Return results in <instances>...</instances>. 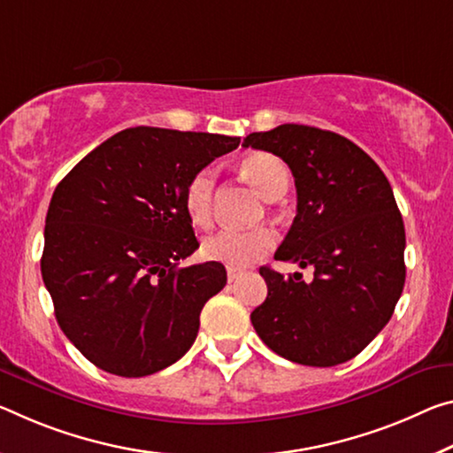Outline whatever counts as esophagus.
<instances>
[{"instance_id": "esophagus-1", "label": "esophagus", "mask_w": 453, "mask_h": 453, "mask_svg": "<svg viewBox=\"0 0 453 453\" xmlns=\"http://www.w3.org/2000/svg\"><path fill=\"white\" fill-rule=\"evenodd\" d=\"M242 276V270H235V268H227V282L232 284V282H235V280H238Z\"/></svg>"}]
</instances>
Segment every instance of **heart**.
Listing matches in <instances>:
<instances>
[{
    "label": "heart",
    "instance_id": "obj_1",
    "mask_svg": "<svg viewBox=\"0 0 453 453\" xmlns=\"http://www.w3.org/2000/svg\"><path fill=\"white\" fill-rule=\"evenodd\" d=\"M242 173L254 185L264 199L276 201L284 197L290 185V173L278 157L270 153H250L242 161ZM215 189V171L199 169L183 193V205L193 226L207 227L211 224V203ZM276 246L274 234L268 227L254 229H221L205 238L201 252L211 262L226 264L227 268H246L260 260Z\"/></svg>",
    "mask_w": 453,
    "mask_h": 453
}]
</instances>
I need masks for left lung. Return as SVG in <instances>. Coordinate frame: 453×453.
<instances>
[{
  "mask_svg": "<svg viewBox=\"0 0 453 453\" xmlns=\"http://www.w3.org/2000/svg\"><path fill=\"white\" fill-rule=\"evenodd\" d=\"M242 147L290 167L296 218L274 257L314 270L304 282L262 265L268 296L250 317L256 333L292 363L349 361L381 333L403 292L405 227L391 185L361 147L317 127L280 125Z\"/></svg>",
  "mask_w": 453,
  "mask_h": 453,
  "instance_id": "1",
  "label": "left lung"
}]
</instances>
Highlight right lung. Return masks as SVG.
Returning <instances> with one entry per match:
<instances>
[{
    "label": "right lung",
    "mask_w": 453,
    "mask_h": 453,
    "mask_svg": "<svg viewBox=\"0 0 453 453\" xmlns=\"http://www.w3.org/2000/svg\"><path fill=\"white\" fill-rule=\"evenodd\" d=\"M240 136L134 127L90 150L50 201L42 278L68 341L98 369L145 377L191 349L199 314L227 282L199 248L185 185Z\"/></svg>",
    "instance_id": "right-lung-1"
}]
</instances>
